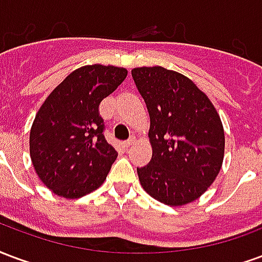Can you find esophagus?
Here are the masks:
<instances>
[{"label":"esophagus","mask_w":262,"mask_h":262,"mask_svg":"<svg viewBox=\"0 0 262 262\" xmlns=\"http://www.w3.org/2000/svg\"><path fill=\"white\" fill-rule=\"evenodd\" d=\"M135 144V138H129L128 141H125V142H124V146H125V148H129V146H133V145Z\"/></svg>","instance_id":"34e87169"}]
</instances>
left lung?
<instances>
[{"label": "left lung", "instance_id": "8db88e82", "mask_svg": "<svg viewBox=\"0 0 262 262\" xmlns=\"http://www.w3.org/2000/svg\"><path fill=\"white\" fill-rule=\"evenodd\" d=\"M131 74L150 117L152 159L137 169L141 186L170 207L195 201L222 169L225 131L216 108L177 71L138 67Z\"/></svg>", "mask_w": 262, "mask_h": 262}]
</instances>
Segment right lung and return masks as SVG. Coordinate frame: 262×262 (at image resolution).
Segmentation results:
<instances>
[{"label":"right lung","mask_w":262,"mask_h":262,"mask_svg":"<svg viewBox=\"0 0 262 262\" xmlns=\"http://www.w3.org/2000/svg\"><path fill=\"white\" fill-rule=\"evenodd\" d=\"M127 74L123 67H81L36 113L29 137L30 159L41 183L55 195L76 200L106 180L117 152L104 139L99 104Z\"/></svg>","instance_id":"right-lung-1"}]
</instances>
